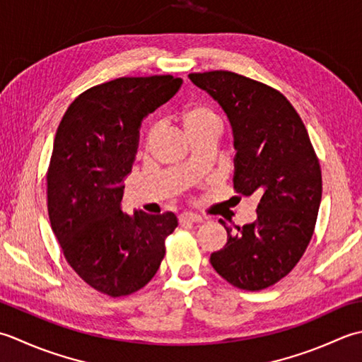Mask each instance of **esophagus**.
<instances>
[{
  "label": "esophagus",
  "instance_id": "esophagus-1",
  "mask_svg": "<svg viewBox=\"0 0 362 362\" xmlns=\"http://www.w3.org/2000/svg\"><path fill=\"white\" fill-rule=\"evenodd\" d=\"M203 218L200 216H197V214H192V212H184L180 216V223L181 225H186V223H202Z\"/></svg>",
  "mask_w": 362,
  "mask_h": 362
}]
</instances>
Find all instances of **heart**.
<instances>
[{
    "mask_svg": "<svg viewBox=\"0 0 362 362\" xmlns=\"http://www.w3.org/2000/svg\"><path fill=\"white\" fill-rule=\"evenodd\" d=\"M180 120L182 123L184 129L190 136L197 134V132H203V131H211L216 129L220 131V119L218 115L214 112V110L208 106L203 105H192L184 107L180 114ZM154 137H156V128H150L146 131L145 136V142H144V150L146 151L151 146Z\"/></svg>",
    "mask_w": 362,
    "mask_h": 362,
    "instance_id": "1",
    "label": "heart"
}]
</instances>
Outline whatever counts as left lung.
<instances>
[{
  "label": "left lung",
  "instance_id": "obj_1",
  "mask_svg": "<svg viewBox=\"0 0 362 362\" xmlns=\"http://www.w3.org/2000/svg\"><path fill=\"white\" fill-rule=\"evenodd\" d=\"M189 78L230 119L235 192L259 197L253 223L220 222L228 240L211 264L238 289H267L292 272L311 242L322 200L319 158L303 120L276 88L225 70Z\"/></svg>",
  "mask_w": 362,
  "mask_h": 362
}]
</instances>
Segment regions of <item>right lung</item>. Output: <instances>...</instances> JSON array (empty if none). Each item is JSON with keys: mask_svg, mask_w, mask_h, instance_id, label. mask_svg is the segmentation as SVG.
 I'll return each instance as SVG.
<instances>
[{"mask_svg": "<svg viewBox=\"0 0 362 362\" xmlns=\"http://www.w3.org/2000/svg\"><path fill=\"white\" fill-rule=\"evenodd\" d=\"M181 84L172 75L107 81L76 97L59 123L47 172L49 223L70 267L109 297L151 281L178 226L173 212L128 216L120 203L140 123Z\"/></svg>", "mask_w": 362, "mask_h": 362, "instance_id": "obj_1", "label": "right lung"}]
</instances>
